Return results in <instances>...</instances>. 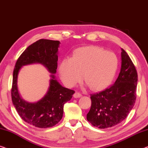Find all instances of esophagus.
<instances>
[{
	"mask_svg": "<svg viewBox=\"0 0 148 148\" xmlns=\"http://www.w3.org/2000/svg\"><path fill=\"white\" fill-rule=\"evenodd\" d=\"M80 97H82V95H81L80 93L78 92H76L74 94V98H79Z\"/></svg>",
	"mask_w": 148,
	"mask_h": 148,
	"instance_id": "1",
	"label": "esophagus"
}]
</instances>
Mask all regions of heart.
Instances as JSON below:
<instances>
[{"mask_svg":"<svg viewBox=\"0 0 148 148\" xmlns=\"http://www.w3.org/2000/svg\"><path fill=\"white\" fill-rule=\"evenodd\" d=\"M118 68L116 55L97 47H84L74 51L73 57L61 62L59 72L66 86L72 87L82 78L95 90H101L113 80Z\"/></svg>","mask_w":148,"mask_h":148,"instance_id":"obj_1","label":"heart"}]
</instances>
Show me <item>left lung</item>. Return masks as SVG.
Wrapping results in <instances>:
<instances>
[{"label":"left lung","mask_w":148,"mask_h":148,"mask_svg":"<svg viewBox=\"0 0 148 148\" xmlns=\"http://www.w3.org/2000/svg\"><path fill=\"white\" fill-rule=\"evenodd\" d=\"M121 67L113 85L91 95V107L86 119L93 126L106 129L121 123L136 100L137 74L130 56L121 48Z\"/></svg>","instance_id":"obj_1"}]
</instances>
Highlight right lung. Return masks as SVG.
<instances>
[{"instance_id":"1","label":"right lung","mask_w":148,"mask_h":148,"mask_svg":"<svg viewBox=\"0 0 148 148\" xmlns=\"http://www.w3.org/2000/svg\"><path fill=\"white\" fill-rule=\"evenodd\" d=\"M59 41L39 39L29 45L18 58L12 75L11 90L14 107L23 120L31 125L39 128H47L56 125L62 119L64 105L71 100L75 91L64 88L56 79L58 67ZM41 63L51 73L50 86L47 94L35 103L23 99L18 92V75L23 65Z\"/></svg>"}]
</instances>
